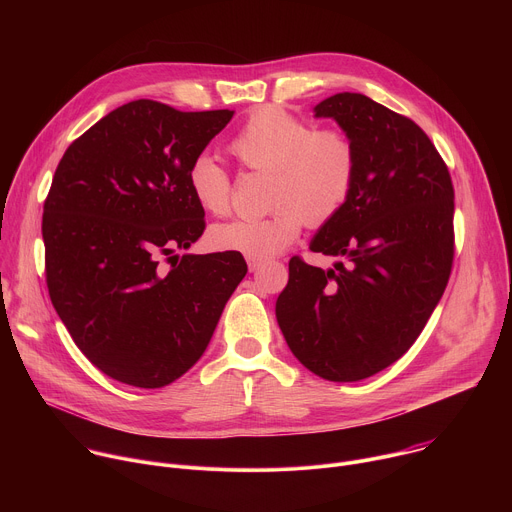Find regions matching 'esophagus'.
<instances>
[{
	"label": "esophagus",
	"mask_w": 512,
	"mask_h": 512,
	"mask_svg": "<svg viewBox=\"0 0 512 512\" xmlns=\"http://www.w3.org/2000/svg\"><path fill=\"white\" fill-rule=\"evenodd\" d=\"M247 263H249V271H259V267L263 265V259H259V257H247Z\"/></svg>",
	"instance_id": "obj_1"
}]
</instances>
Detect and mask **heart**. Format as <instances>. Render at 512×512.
<instances>
[{
    "instance_id": "heart-1",
    "label": "heart",
    "mask_w": 512,
    "mask_h": 512,
    "mask_svg": "<svg viewBox=\"0 0 512 512\" xmlns=\"http://www.w3.org/2000/svg\"><path fill=\"white\" fill-rule=\"evenodd\" d=\"M229 152L243 168L269 174L263 218H237L214 225L210 245L247 257H269L289 247L304 223L322 227L346 206L358 172V152L342 129H316L281 107L253 111L229 141ZM188 186L196 204L214 216H225L233 204V182L208 156L188 170Z\"/></svg>"
}]
</instances>
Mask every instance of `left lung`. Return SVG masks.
I'll return each instance as SVG.
<instances>
[{"label":"left lung","instance_id":"left-lung-1","mask_svg":"<svg viewBox=\"0 0 512 512\" xmlns=\"http://www.w3.org/2000/svg\"><path fill=\"white\" fill-rule=\"evenodd\" d=\"M314 111L352 137L356 184L310 245L340 261L326 271L291 257L275 316L306 369L352 383L399 360L440 302L454 263V184L409 117L360 93L332 95Z\"/></svg>","mask_w":512,"mask_h":512}]
</instances>
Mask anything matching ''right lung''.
<instances>
[{
	"mask_svg": "<svg viewBox=\"0 0 512 512\" xmlns=\"http://www.w3.org/2000/svg\"><path fill=\"white\" fill-rule=\"evenodd\" d=\"M235 111H178L139 99L64 152L44 200L52 306L107 377L141 389L180 379L206 350L241 253L176 255L204 233L188 170Z\"/></svg>",
	"mask_w": 512,
	"mask_h": 512,
	"instance_id": "1",
	"label": "right lung"
}]
</instances>
